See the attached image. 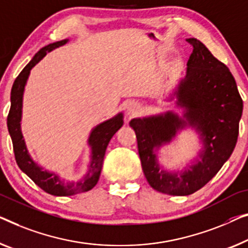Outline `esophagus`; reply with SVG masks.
Listing matches in <instances>:
<instances>
[{"instance_id": "34e87169", "label": "esophagus", "mask_w": 248, "mask_h": 248, "mask_svg": "<svg viewBox=\"0 0 248 248\" xmlns=\"http://www.w3.org/2000/svg\"><path fill=\"white\" fill-rule=\"evenodd\" d=\"M139 109H140V106L138 105V103H137V102H130L127 106V114H128L129 117L135 116V114L138 113Z\"/></svg>"}]
</instances>
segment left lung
<instances>
[{"instance_id":"obj_1","label":"left lung","mask_w":248,"mask_h":248,"mask_svg":"<svg viewBox=\"0 0 248 248\" xmlns=\"http://www.w3.org/2000/svg\"><path fill=\"white\" fill-rule=\"evenodd\" d=\"M187 42L194 49L186 76L168 98L170 101L176 98V106L184 110L183 117L166 111L134 118L129 123L136 132L148 183L155 190L173 196L194 194L219 171L237 142L243 112V100L227 66L199 40L190 38ZM187 126L198 132L202 149L184 171L169 172L159 164L156 153Z\"/></svg>"}]
</instances>
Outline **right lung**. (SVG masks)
I'll use <instances>...</instances> for the list:
<instances>
[{
  "instance_id": "add662e5",
  "label": "right lung",
  "mask_w": 248,
  "mask_h": 248,
  "mask_svg": "<svg viewBox=\"0 0 248 248\" xmlns=\"http://www.w3.org/2000/svg\"><path fill=\"white\" fill-rule=\"evenodd\" d=\"M68 42L69 39H64L61 41L47 44V46L42 47L33 57L27 66L22 70L14 81L12 90H11V109L9 116H7V128H9L11 139L13 142V150L17 166L41 189L53 196H71L84 193V191L92 189L97 185L101 173L107 146H108L112 136L124 124V114L123 112H119L110 119L97 124L92 129L88 138V145L91 149L90 164L88 166L86 175L81 179L65 182L58 173L51 172L39 166L30 156L21 130L23 93L30 72H31L33 66L38 64L46 57L47 52H51L52 50L64 46Z\"/></svg>"
}]
</instances>
